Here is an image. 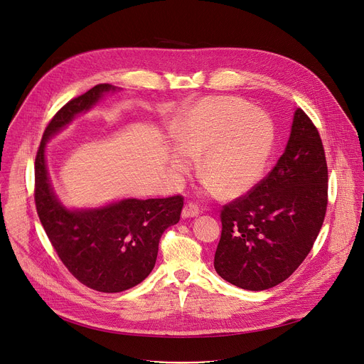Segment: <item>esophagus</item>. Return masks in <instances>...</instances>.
Instances as JSON below:
<instances>
[{
  "label": "esophagus",
  "mask_w": 364,
  "mask_h": 364,
  "mask_svg": "<svg viewBox=\"0 0 364 364\" xmlns=\"http://www.w3.org/2000/svg\"><path fill=\"white\" fill-rule=\"evenodd\" d=\"M200 214V207L195 203H188L185 204L183 210H182V217L183 218H189V217H197Z\"/></svg>",
  "instance_id": "obj_1"
}]
</instances>
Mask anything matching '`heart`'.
Returning a JSON list of instances; mask_svg holds the SVG:
<instances>
[{
  "mask_svg": "<svg viewBox=\"0 0 364 364\" xmlns=\"http://www.w3.org/2000/svg\"><path fill=\"white\" fill-rule=\"evenodd\" d=\"M173 143L181 153L172 159L178 173L189 171L200 154V173L207 191L239 197L262 178L269 161L275 128L262 110L235 96H213L200 102L173 128Z\"/></svg>",
  "mask_w": 364,
  "mask_h": 364,
  "instance_id": "1",
  "label": "heart"
}]
</instances>
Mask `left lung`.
Segmentation results:
<instances>
[{
    "mask_svg": "<svg viewBox=\"0 0 364 364\" xmlns=\"http://www.w3.org/2000/svg\"><path fill=\"white\" fill-rule=\"evenodd\" d=\"M328 167L318 128L299 107L286 151L252 189L223 205L217 274L261 291L287 279L311 252L325 220Z\"/></svg>",
    "mask_w": 364,
    "mask_h": 364,
    "instance_id": "left-lung-1",
    "label": "left lung"
}]
</instances>
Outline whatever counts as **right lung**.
<instances>
[{
  "mask_svg": "<svg viewBox=\"0 0 364 364\" xmlns=\"http://www.w3.org/2000/svg\"><path fill=\"white\" fill-rule=\"evenodd\" d=\"M110 90L115 87L97 85L71 99L45 128L35 160V204L55 252L78 282L96 291L119 293L151 272L160 237L179 221L183 197L128 198L102 208L71 211L53 195L45 163L48 139Z\"/></svg>",
  "mask_w": 364,
  "mask_h": 364,
  "instance_id": "obj_1",
  "label": "right lung"
}]
</instances>
